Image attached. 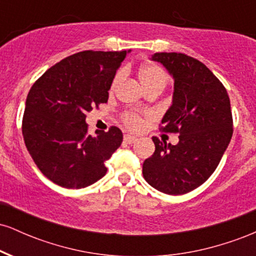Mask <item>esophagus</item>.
Returning <instances> with one entry per match:
<instances>
[{
	"label": "esophagus",
	"instance_id": "1",
	"mask_svg": "<svg viewBox=\"0 0 256 256\" xmlns=\"http://www.w3.org/2000/svg\"><path fill=\"white\" fill-rule=\"evenodd\" d=\"M124 140L126 143H128V144H132V143H134L137 140V138L134 136H131V134H125L124 136Z\"/></svg>",
	"mask_w": 256,
	"mask_h": 256
}]
</instances>
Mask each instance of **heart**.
<instances>
[{
  "label": "heart",
  "mask_w": 256,
  "mask_h": 256,
  "mask_svg": "<svg viewBox=\"0 0 256 256\" xmlns=\"http://www.w3.org/2000/svg\"><path fill=\"white\" fill-rule=\"evenodd\" d=\"M140 79L142 82V84L144 85L146 90L150 89H165L167 82H168V76L165 70L161 66H158L156 64H146L144 66H142L140 68ZM125 77V71L124 70H120L116 72V74L114 76L113 80H112L110 85V91H114L118 88L120 82ZM122 122L128 126L131 130H140L144 125V119L140 114L134 113V112H125L122 114Z\"/></svg>",
  "instance_id": "b5f03b06"
}]
</instances>
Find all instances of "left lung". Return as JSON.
Returning a JSON list of instances; mask_svg holds the SVG:
<instances>
[{
	"label": "left lung",
	"mask_w": 256,
	"mask_h": 256,
	"mask_svg": "<svg viewBox=\"0 0 256 256\" xmlns=\"http://www.w3.org/2000/svg\"><path fill=\"white\" fill-rule=\"evenodd\" d=\"M152 58L174 79L172 106L161 120L160 131L178 134L179 142L172 146L152 137L155 152L143 162V177L158 192L183 195L212 176L230 143V98L201 61L182 52H155Z\"/></svg>",
	"instance_id": "obj_1"
}]
</instances>
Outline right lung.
Here are the masks:
<instances>
[{
	"label": "right lung",
	"instance_id": "obj_1",
	"mask_svg": "<svg viewBox=\"0 0 256 256\" xmlns=\"http://www.w3.org/2000/svg\"><path fill=\"white\" fill-rule=\"evenodd\" d=\"M122 52L85 50L64 58L34 82L22 116L25 146L40 171L52 183L82 189L101 179L104 162L119 148L116 126L91 136L85 122L92 107L107 104Z\"/></svg>",
	"mask_w": 256,
	"mask_h": 256
}]
</instances>
